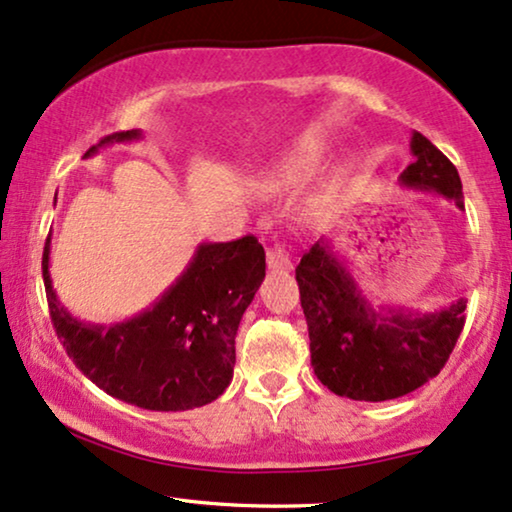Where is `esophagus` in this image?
<instances>
[{"label": "esophagus", "mask_w": 512, "mask_h": 512, "mask_svg": "<svg viewBox=\"0 0 512 512\" xmlns=\"http://www.w3.org/2000/svg\"><path fill=\"white\" fill-rule=\"evenodd\" d=\"M267 267H269V271H281V274L283 271L292 269L290 255L283 245H271V248L267 250Z\"/></svg>", "instance_id": "esophagus-1"}]
</instances>
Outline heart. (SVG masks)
<instances>
[{
    "mask_svg": "<svg viewBox=\"0 0 512 512\" xmlns=\"http://www.w3.org/2000/svg\"><path fill=\"white\" fill-rule=\"evenodd\" d=\"M311 168V159L309 156H292V159L283 161L281 166H278L274 173H271V180L274 182H285V180H295L306 170Z\"/></svg>",
    "mask_w": 512,
    "mask_h": 512,
    "instance_id": "heart-1",
    "label": "heart"
}]
</instances>
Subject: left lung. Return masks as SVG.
<instances>
[{
    "label": "left lung",
    "instance_id": "obj_1",
    "mask_svg": "<svg viewBox=\"0 0 512 512\" xmlns=\"http://www.w3.org/2000/svg\"><path fill=\"white\" fill-rule=\"evenodd\" d=\"M410 147L414 161L400 175V185L440 194L463 208L454 163L421 133L412 135ZM295 278L313 372L342 398L381 403L417 391L440 374L466 323L463 297L435 313L374 311L325 241L304 252Z\"/></svg>",
    "mask_w": 512,
    "mask_h": 512
}]
</instances>
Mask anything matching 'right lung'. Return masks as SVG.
<instances>
[{"label": "right lung", "mask_w": 512, "mask_h": 512, "mask_svg": "<svg viewBox=\"0 0 512 512\" xmlns=\"http://www.w3.org/2000/svg\"><path fill=\"white\" fill-rule=\"evenodd\" d=\"M140 131L105 135L88 154ZM46 238L42 274L51 323L72 363L95 386L142 410L180 412L220 398L234 377L236 330L267 274L255 236L201 243L185 274L159 302L117 325L72 318L58 302L49 274Z\"/></svg>", "instance_id": "right-lung-1"}]
</instances>
